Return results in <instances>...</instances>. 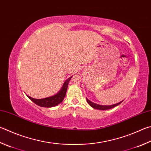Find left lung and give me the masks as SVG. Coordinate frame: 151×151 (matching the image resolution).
Wrapping results in <instances>:
<instances>
[{
	"label": "left lung",
	"mask_w": 151,
	"mask_h": 151,
	"mask_svg": "<svg viewBox=\"0 0 151 151\" xmlns=\"http://www.w3.org/2000/svg\"><path fill=\"white\" fill-rule=\"evenodd\" d=\"M86 100H87V102L88 103L89 105L91 107H92L93 108L97 109H101V110H106V109H109L113 108H114V107L118 106L119 104H120L123 102V101H122V102H120L117 103V104H113V105H110V106H102V105H99V104H96L95 103H93V102H91V101L88 100L87 98H86Z\"/></svg>",
	"instance_id": "1"
}]
</instances>
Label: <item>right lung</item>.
I'll return each mask as SVG.
<instances>
[{"label":"right lung","instance_id":"add662e5","mask_svg":"<svg viewBox=\"0 0 151 151\" xmlns=\"http://www.w3.org/2000/svg\"><path fill=\"white\" fill-rule=\"evenodd\" d=\"M71 78H72V76L70 78H68L67 80L65 82L61 90H60L59 92L57 93V94L53 96L43 98V99H35V98H32L30 96H28V97L33 102L41 107L51 108V107L55 106L57 105H58L59 104L61 103L62 101L63 100L65 96V94H66L68 82L70 81Z\"/></svg>","mask_w":151,"mask_h":151}]
</instances>
